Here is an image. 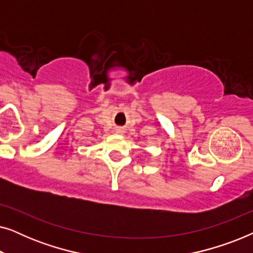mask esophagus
Masks as SVG:
<instances>
[{
  "mask_svg": "<svg viewBox=\"0 0 253 253\" xmlns=\"http://www.w3.org/2000/svg\"><path fill=\"white\" fill-rule=\"evenodd\" d=\"M116 132H117V133H122V130H121V129H116Z\"/></svg>",
  "mask_w": 253,
  "mask_h": 253,
  "instance_id": "obj_1",
  "label": "esophagus"
}]
</instances>
